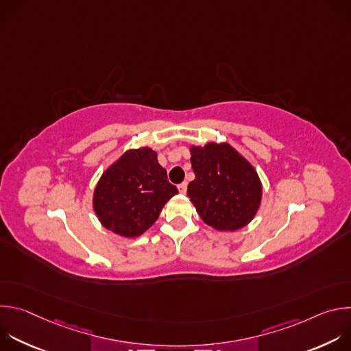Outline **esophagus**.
<instances>
[{
    "label": "esophagus",
    "instance_id": "esophagus-1",
    "mask_svg": "<svg viewBox=\"0 0 351 351\" xmlns=\"http://www.w3.org/2000/svg\"><path fill=\"white\" fill-rule=\"evenodd\" d=\"M178 189H179V191H180V194H186V191H187V183L186 182H183V183H180L179 186H178Z\"/></svg>",
    "mask_w": 351,
    "mask_h": 351
}]
</instances>
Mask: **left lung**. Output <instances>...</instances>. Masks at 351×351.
I'll return each instance as SVG.
<instances>
[{"instance_id": "left-lung-1", "label": "left lung", "mask_w": 351, "mask_h": 351, "mask_svg": "<svg viewBox=\"0 0 351 351\" xmlns=\"http://www.w3.org/2000/svg\"><path fill=\"white\" fill-rule=\"evenodd\" d=\"M194 180L187 195L197 214L219 232H234L252 222L263 199V183L250 161L229 143L190 145Z\"/></svg>"}]
</instances>
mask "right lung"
I'll return each instance as SVG.
<instances>
[{"instance_id": "1", "label": "right lung", "mask_w": 351, "mask_h": 351, "mask_svg": "<svg viewBox=\"0 0 351 351\" xmlns=\"http://www.w3.org/2000/svg\"><path fill=\"white\" fill-rule=\"evenodd\" d=\"M157 157L149 147L129 148L99 176L93 210L107 230L126 239L138 237L179 193Z\"/></svg>"}]
</instances>
